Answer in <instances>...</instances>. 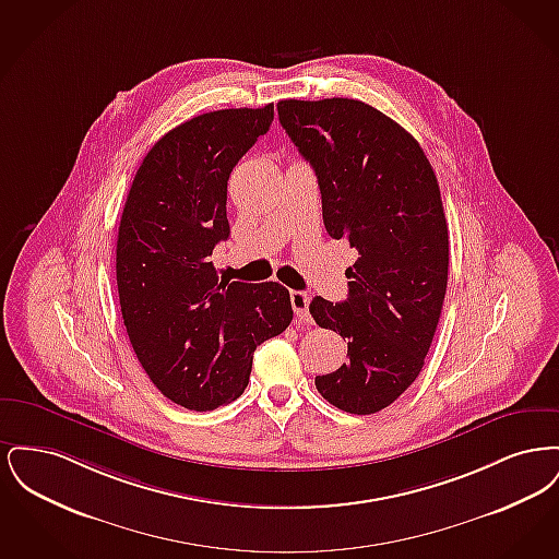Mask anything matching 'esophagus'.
Here are the masks:
<instances>
[{
	"mask_svg": "<svg viewBox=\"0 0 559 559\" xmlns=\"http://www.w3.org/2000/svg\"><path fill=\"white\" fill-rule=\"evenodd\" d=\"M292 306L293 312H295L299 322H312L310 310H308V306H310V295L308 293L292 292Z\"/></svg>",
	"mask_w": 559,
	"mask_h": 559,
	"instance_id": "34e87169",
	"label": "esophagus"
}]
</instances>
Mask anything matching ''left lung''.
<instances>
[{"label":"left lung","instance_id":"obj_1","mask_svg":"<svg viewBox=\"0 0 559 559\" xmlns=\"http://www.w3.org/2000/svg\"><path fill=\"white\" fill-rule=\"evenodd\" d=\"M278 119L319 178L329 237L356 247L347 299L310 314L347 340V362L314 379L352 415L390 406L417 379L449 283V226L419 142L354 98L281 100Z\"/></svg>","mask_w":559,"mask_h":559}]
</instances>
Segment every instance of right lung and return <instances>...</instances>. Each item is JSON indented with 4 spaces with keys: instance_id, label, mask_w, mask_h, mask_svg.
<instances>
[{
    "instance_id": "1",
    "label": "right lung",
    "mask_w": 559,
    "mask_h": 559,
    "mask_svg": "<svg viewBox=\"0 0 559 559\" xmlns=\"http://www.w3.org/2000/svg\"><path fill=\"white\" fill-rule=\"evenodd\" d=\"M274 105L203 112L165 133L135 171L117 237V289L142 369L165 399L213 411L239 399L253 352L293 320L278 283L219 281L233 167L270 130Z\"/></svg>"
}]
</instances>
